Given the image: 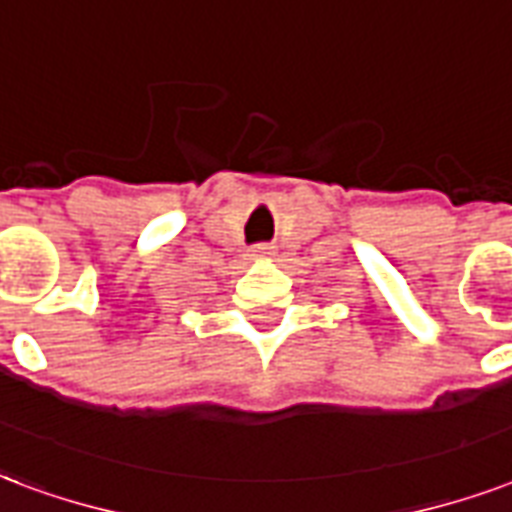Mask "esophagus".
Wrapping results in <instances>:
<instances>
[{
  "label": "esophagus",
  "instance_id": "34e87169",
  "mask_svg": "<svg viewBox=\"0 0 512 512\" xmlns=\"http://www.w3.org/2000/svg\"><path fill=\"white\" fill-rule=\"evenodd\" d=\"M252 257H260V260H268V257H276V249L268 247V244H260V247L252 249Z\"/></svg>",
  "mask_w": 512,
  "mask_h": 512
}]
</instances>
